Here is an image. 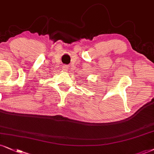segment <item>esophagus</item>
I'll use <instances>...</instances> for the list:
<instances>
[{"label":"esophagus","mask_w":154,"mask_h":154,"mask_svg":"<svg viewBox=\"0 0 154 154\" xmlns=\"http://www.w3.org/2000/svg\"><path fill=\"white\" fill-rule=\"evenodd\" d=\"M68 66H63L62 67V70L63 71H68Z\"/></svg>","instance_id":"34e87169"}]
</instances>
